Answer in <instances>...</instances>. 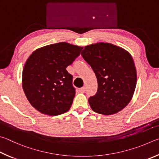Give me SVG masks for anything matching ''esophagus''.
<instances>
[{
    "instance_id": "1",
    "label": "esophagus",
    "mask_w": 159,
    "mask_h": 159,
    "mask_svg": "<svg viewBox=\"0 0 159 159\" xmlns=\"http://www.w3.org/2000/svg\"><path fill=\"white\" fill-rule=\"evenodd\" d=\"M85 91H86V87H85L79 89V91H80V93H84Z\"/></svg>"
}]
</instances>
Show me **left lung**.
<instances>
[{"label": "left lung", "instance_id": "8db88e82", "mask_svg": "<svg viewBox=\"0 0 159 159\" xmlns=\"http://www.w3.org/2000/svg\"><path fill=\"white\" fill-rule=\"evenodd\" d=\"M81 54L95 72L98 81L96 94L89 98L92 110L112 115L126 107L131 101L137 83L131 54L108 43L85 46Z\"/></svg>", "mask_w": 159, "mask_h": 159}]
</instances>
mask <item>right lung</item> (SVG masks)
I'll list each match as a JSON object with an SVG mask.
<instances>
[{
    "label": "right lung",
    "instance_id": "right-lung-1",
    "mask_svg": "<svg viewBox=\"0 0 159 159\" xmlns=\"http://www.w3.org/2000/svg\"><path fill=\"white\" fill-rule=\"evenodd\" d=\"M83 49L68 43L49 44L33 52L22 72V87L36 110L57 116L70 108L75 91L72 76L66 70Z\"/></svg>",
    "mask_w": 159,
    "mask_h": 159
}]
</instances>
